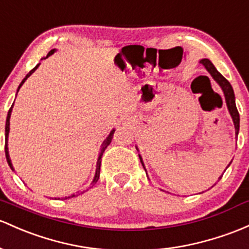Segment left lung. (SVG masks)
Masks as SVG:
<instances>
[{
  "label": "left lung",
  "instance_id": "8db88e82",
  "mask_svg": "<svg viewBox=\"0 0 249 249\" xmlns=\"http://www.w3.org/2000/svg\"><path fill=\"white\" fill-rule=\"evenodd\" d=\"M200 64L203 65L204 68L208 71L209 74L212 75V78L214 79L215 81H216V83L218 84V86H220L221 89H222L223 95H225L227 108H228L229 114H231V119H233L234 127H235V135L237 136V135H239V129H240V116H239V112H237V108H236V105H235V94H234L233 87H231V85L229 84V81L227 80L225 76L221 74L220 72H217V70L215 68L214 65L210 62V60L202 59L200 61ZM136 149L138 150V147L136 146ZM138 156H139V160H141L142 165H143V168L145 169V165H144V162H143V158H142L141 155H138ZM229 165H231V163H229L228 166ZM228 166H227V168H228ZM145 173H146V169H145ZM221 177H222V175H221ZM221 177H218V179H220Z\"/></svg>",
  "mask_w": 249,
  "mask_h": 249
}]
</instances>
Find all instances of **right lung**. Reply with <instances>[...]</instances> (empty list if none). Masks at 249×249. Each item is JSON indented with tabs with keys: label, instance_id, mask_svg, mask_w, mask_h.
Listing matches in <instances>:
<instances>
[{
	"label": "right lung",
	"instance_id": "right-lung-1",
	"mask_svg": "<svg viewBox=\"0 0 249 249\" xmlns=\"http://www.w3.org/2000/svg\"><path fill=\"white\" fill-rule=\"evenodd\" d=\"M56 52V49L54 48V49H52V51H49V53L47 54V56H46V58H42V59H47L48 56H51L52 54H54ZM41 59V60H42ZM40 66V64H37L36 66H35L34 68H33V70L31 71V72L28 73V74H27L26 76H24L23 78V80L21 81V84L18 85V89H20V87L22 86V85L24 84V81L27 80V79L29 78V76H31L33 73L35 72V70H36L37 67ZM14 105V104H13ZM13 105H12V107L9 108V111H8V116H7V120H5V146H4V150H5V157H7V162H8V164H9V166H10V169H12V170H14V166H13V164H12V160H10V156H9V151H8V136H9V130H10V116H12V111H13ZM114 129H112L111 130V132H110V135L107 136V137H106V139L105 141L103 142V144H102V146H100V151H99V155H98V160H97V165H95V174H94V177H93V179H92V182H91V185H89V188H92L93 187V185L95 184V183L98 182V179H99V175H100V164H102V156H103V154H104V151H105V149L106 147L108 146V144L111 143V141H112V138H113V133H114ZM73 196H75L74 194H73V195H71V196H66V197L64 198V200H66V198H70V197H73ZM55 200H56V197H55ZM58 200H60V197H58Z\"/></svg>",
	"mask_w": 249,
	"mask_h": 249
}]
</instances>
